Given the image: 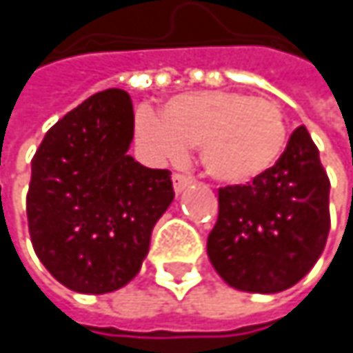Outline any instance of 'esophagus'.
I'll return each instance as SVG.
<instances>
[{"instance_id":"1","label":"esophagus","mask_w":353,"mask_h":353,"mask_svg":"<svg viewBox=\"0 0 353 353\" xmlns=\"http://www.w3.org/2000/svg\"><path fill=\"white\" fill-rule=\"evenodd\" d=\"M190 183H192V177L181 176V174H176V176H174V190H176V194H181Z\"/></svg>"}]
</instances>
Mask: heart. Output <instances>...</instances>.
Here are the masks:
<instances>
[{"mask_svg":"<svg viewBox=\"0 0 353 353\" xmlns=\"http://www.w3.org/2000/svg\"><path fill=\"white\" fill-rule=\"evenodd\" d=\"M137 139L155 161H177L200 147L208 176L239 185L268 174L288 145V120L270 98L243 92H192L172 98L163 116L137 114Z\"/></svg>","mask_w":353,"mask_h":353,"instance_id":"1","label":"heart"}]
</instances>
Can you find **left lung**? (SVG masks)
Returning a JSON list of instances; mask_svg holds the SVG:
<instances>
[{"instance_id": "8db88e82", "label": "left lung", "mask_w": 353, "mask_h": 353, "mask_svg": "<svg viewBox=\"0 0 353 353\" xmlns=\"http://www.w3.org/2000/svg\"><path fill=\"white\" fill-rule=\"evenodd\" d=\"M327 235L329 177L309 130L299 126L268 174L219 190V219L206 251L229 286L274 294L311 272Z\"/></svg>"}]
</instances>
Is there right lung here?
<instances>
[{"instance_id": "add662e5", "label": "right lung", "mask_w": 353, "mask_h": 353, "mask_svg": "<svg viewBox=\"0 0 353 353\" xmlns=\"http://www.w3.org/2000/svg\"><path fill=\"white\" fill-rule=\"evenodd\" d=\"M132 134L130 96L106 90L67 112L32 159L26 198L32 247L69 290L106 294L126 286L174 200L168 170L128 155Z\"/></svg>"}]
</instances>
